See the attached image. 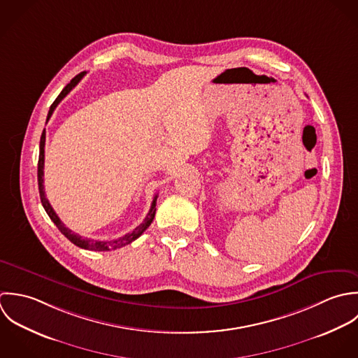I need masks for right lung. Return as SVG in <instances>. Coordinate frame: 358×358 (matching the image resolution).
<instances>
[{"label":"right lung","instance_id":"obj_1","mask_svg":"<svg viewBox=\"0 0 358 358\" xmlns=\"http://www.w3.org/2000/svg\"><path fill=\"white\" fill-rule=\"evenodd\" d=\"M85 72H81L80 74H77L74 78L71 80V83L62 90V92L58 95V98L54 101V103L51 105L50 108V112H48V116H47V122L50 120V117L52 116L55 108L58 106V103L72 91L73 88L78 84V81L84 77ZM44 146H45V130L43 131L41 134V140H40V155H38V170H37V178H38V191H40V199H41V203H43V208L45 209L47 215H50V218L54 221V224L58 227V229L72 242L76 246L81 248V249H87V250H96V252H105V250H115V249H119V248H123L129 243H131L133 241H136L137 238H140L143 235V231L150 225V222L153 221V217L156 213V199H157V195H155L153 201H152V205H150V209H149V213L145 217L143 222L134 229L131 231L130 234H126L122 238H117V239H113V241H96V239H88V238H83L80 236L78 234L73 232L72 229H69L62 221L61 218L58 217V215L55 213V210L52 209V206L50 205L47 196H45V191H44Z\"/></svg>","mask_w":358,"mask_h":358}]
</instances>
